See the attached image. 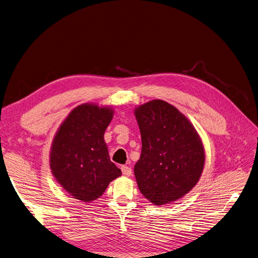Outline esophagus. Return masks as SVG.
Here are the masks:
<instances>
[{
  "label": "esophagus",
  "mask_w": 258,
  "mask_h": 258,
  "mask_svg": "<svg viewBox=\"0 0 258 258\" xmlns=\"http://www.w3.org/2000/svg\"><path fill=\"white\" fill-rule=\"evenodd\" d=\"M121 172L124 176H131L132 175V169L127 166H122L121 167Z\"/></svg>",
  "instance_id": "34e87169"
}]
</instances>
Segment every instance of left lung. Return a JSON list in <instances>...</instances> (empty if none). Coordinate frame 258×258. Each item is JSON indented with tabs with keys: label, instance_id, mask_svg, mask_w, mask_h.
Masks as SVG:
<instances>
[{
	"label": "left lung",
	"instance_id": "8db88e82",
	"mask_svg": "<svg viewBox=\"0 0 258 258\" xmlns=\"http://www.w3.org/2000/svg\"><path fill=\"white\" fill-rule=\"evenodd\" d=\"M142 151L134 168L141 194L154 205L172 203L198 183L205 151L194 125L174 106L153 100L135 110Z\"/></svg>",
	"mask_w": 258,
	"mask_h": 258
}]
</instances>
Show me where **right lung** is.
<instances>
[{"instance_id":"obj_1","label":"right lung","mask_w":258,"mask_h":258,"mask_svg":"<svg viewBox=\"0 0 258 258\" xmlns=\"http://www.w3.org/2000/svg\"><path fill=\"white\" fill-rule=\"evenodd\" d=\"M113 109L93 104L76 107L59 126L51 146L50 169L74 199H99L109 183L121 175L110 160L104 134Z\"/></svg>"}]
</instances>
